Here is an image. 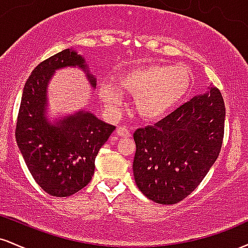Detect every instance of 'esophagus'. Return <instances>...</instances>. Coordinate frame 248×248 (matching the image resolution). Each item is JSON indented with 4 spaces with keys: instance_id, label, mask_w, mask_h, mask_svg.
Returning a JSON list of instances; mask_svg holds the SVG:
<instances>
[{
    "instance_id": "34e87169",
    "label": "esophagus",
    "mask_w": 248,
    "mask_h": 248,
    "mask_svg": "<svg viewBox=\"0 0 248 248\" xmlns=\"http://www.w3.org/2000/svg\"><path fill=\"white\" fill-rule=\"evenodd\" d=\"M116 134H118L119 136H121V138H128V136H130V132L126 127H119L118 129H116Z\"/></svg>"
}]
</instances>
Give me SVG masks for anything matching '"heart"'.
Instances as JSON below:
<instances>
[{
    "mask_svg": "<svg viewBox=\"0 0 248 248\" xmlns=\"http://www.w3.org/2000/svg\"><path fill=\"white\" fill-rule=\"evenodd\" d=\"M192 71L184 64H150L132 69L119 76L120 90L134 95L138 113L147 120H155L177 107L191 90ZM110 82H101L98 95L101 104L112 114L121 107V91Z\"/></svg>",
    "mask_w": 248,
    "mask_h": 248,
    "instance_id": "heart-1",
    "label": "heart"
}]
</instances>
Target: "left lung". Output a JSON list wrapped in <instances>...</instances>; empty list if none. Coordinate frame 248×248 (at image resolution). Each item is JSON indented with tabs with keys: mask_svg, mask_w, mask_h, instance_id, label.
Wrapping results in <instances>:
<instances>
[{
	"mask_svg": "<svg viewBox=\"0 0 248 248\" xmlns=\"http://www.w3.org/2000/svg\"><path fill=\"white\" fill-rule=\"evenodd\" d=\"M224 124L223 96L211 84L154 126L139 128L133 172L140 191L164 205L189 196L217 160Z\"/></svg>",
	"mask_w": 248,
	"mask_h": 248,
	"instance_id": "left-lung-1",
	"label": "left lung"
}]
</instances>
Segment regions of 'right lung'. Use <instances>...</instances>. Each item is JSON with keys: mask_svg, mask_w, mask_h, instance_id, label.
<instances>
[{"mask_svg": "<svg viewBox=\"0 0 248 248\" xmlns=\"http://www.w3.org/2000/svg\"><path fill=\"white\" fill-rule=\"evenodd\" d=\"M72 67L85 73L95 90L96 78L75 47L50 57L32 71L24 85L16 124V141L25 164L45 192L67 197L92 179L95 157L115 129L94 113L79 109L51 116L49 88L56 71Z\"/></svg>", "mask_w": 248, "mask_h": 248, "instance_id": "1", "label": "right lung"}]
</instances>
